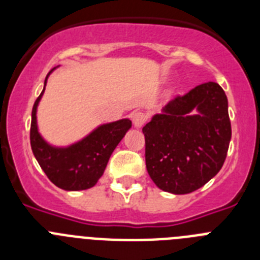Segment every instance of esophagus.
Here are the masks:
<instances>
[{
    "label": "esophagus",
    "mask_w": 260,
    "mask_h": 260,
    "mask_svg": "<svg viewBox=\"0 0 260 260\" xmlns=\"http://www.w3.org/2000/svg\"><path fill=\"white\" fill-rule=\"evenodd\" d=\"M147 118H148V116H147L144 112H141V110L134 112V113H133V116H132L133 123H134L135 127H142V126L146 123Z\"/></svg>",
    "instance_id": "obj_1"
}]
</instances>
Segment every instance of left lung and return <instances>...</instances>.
Listing matches in <instances>:
<instances>
[{
	"label": "left lung",
	"instance_id": "1",
	"mask_svg": "<svg viewBox=\"0 0 260 260\" xmlns=\"http://www.w3.org/2000/svg\"><path fill=\"white\" fill-rule=\"evenodd\" d=\"M192 110L199 113L191 115ZM147 172L158 189L189 194L219 173L232 138L228 99L215 82L177 96L143 127Z\"/></svg>",
	"mask_w": 260,
	"mask_h": 260
}]
</instances>
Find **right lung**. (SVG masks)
<instances>
[{"label": "right lung", "instance_id": "obj_1", "mask_svg": "<svg viewBox=\"0 0 260 260\" xmlns=\"http://www.w3.org/2000/svg\"><path fill=\"white\" fill-rule=\"evenodd\" d=\"M49 74L45 78L44 89ZM44 89L32 108L29 132L32 152L48 178L59 189L68 191L89 189L103 176L110 155L132 127V121L125 118L104 123L77 143L69 147H53L39 134L36 121V110Z\"/></svg>", "mask_w": 260, "mask_h": 260}]
</instances>
